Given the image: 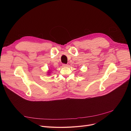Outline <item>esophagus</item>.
Wrapping results in <instances>:
<instances>
[{
	"mask_svg": "<svg viewBox=\"0 0 131 131\" xmlns=\"http://www.w3.org/2000/svg\"><path fill=\"white\" fill-rule=\"evenodd\" d=\"M63 66L64 67H67V66H68V64H63Z\"/></svg>",
	"mask_w": 131,
	"mask_h": 131,
	"instance_id": "1",
	"label": "esophagus"
}]
</instances>
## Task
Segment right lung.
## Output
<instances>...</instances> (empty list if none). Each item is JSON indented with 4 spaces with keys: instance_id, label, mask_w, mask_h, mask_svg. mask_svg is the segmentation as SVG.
Masks as SVG:
<instances>
[{
    "instance_id": "1",
    "label": "right lung",
    "mask_w": 131,
    "mask_h": 131,
    "mask_svg": "<svg viewBox=\"0 0 131 131\" xmlns=\"http://www.w3.org/2000/svg\"><path fill=\"white\" fill-rule=\"evenodd\" d=\"M48 73H50V72H48Z\"/></svg>"
}]
</instances>
